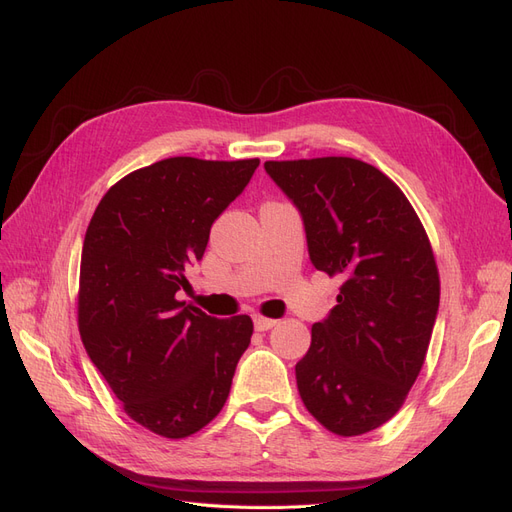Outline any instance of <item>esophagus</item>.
Masks as SVG:
<instances>
[{
  "mask_svg": "<svg viewBox=\"0 0 512 512\" xmlns=\"http://www.w3.org/2000/svg\"><path fill=\"white\" fill-rule=\"evenodd\" d=\"M276 325L274 319H266V317H255V329L257 332H268V329H272Z\"/></svg>",
  "mask_w": 512,
  "mask_h": 512,
  "instance_id": "1",
  "label": "esophagus"
}]
</instances>
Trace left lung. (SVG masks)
I'll return each instance as SVG.
<instances>
[{
  "mask_svg": "<svg viewBox=\"0 0 512 512\" xmlns=\"http://www.w3.org/2000/svg\"><path fill=\"white\" fill-rule=\"evenodd\" d=\"M263 168L300 210L312 266L342 280L295 366L302 402L338 436L372 432L400 410L430 346L440 302L430 238L400 187L370 163Z\"/></svg>",
  "mask_w": 512,
  "mask_h": 512,
  "instance_id": "1",
  "label": "left lung"
}]
</instances>
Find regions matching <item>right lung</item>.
<instances>
[{"mask_svg": "<svg viewBox=\"0 0 512 512\" xmlns=\"http://www.w3.org/2000/svg\"><path fill=\"white\" fill-rule=\"evenodd\" d=\"M259 159L170 157L112 185L80 257L78 329L127 415L187 438L219 415L249 349L253 321L217 319L176 300L204 257L214 219L249 185Z\"/></svg>", "mask_w": 512, "mask_h": 512, "instance_id": "obj_1", "label": "right lung"}]
</instances>
